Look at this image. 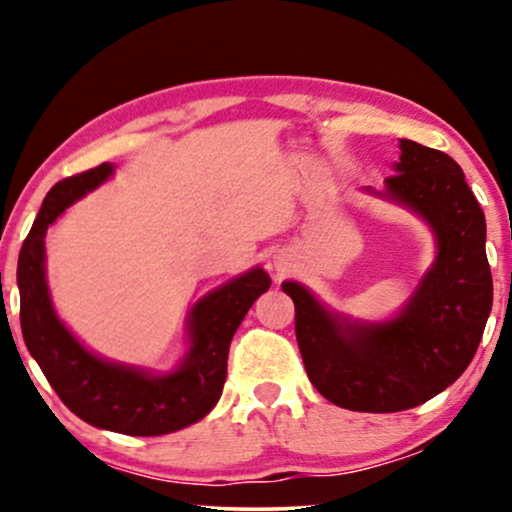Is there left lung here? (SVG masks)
Segmentation results:
<instances>
[{
  "mask_svg": "<svg viewBox=\"0 0 512 512\" xmlns=\"http://www.w3.org/2000/svg\"><path fill=\"white\" fill-rule=\"evenodd\" d=\"M384 198L429 221L438 240L433 268L396 319L349 324L305 286L284 282L296 305V340L314 389L340 408L398 412L450 387L478 352L492 312L485 214L447 153L401 139Z\"/></svg>",
  "mask_w": 512,
  "mask_h": 512,
  "instance_id": "1",
  "label": "left lung"
}]
</instances>
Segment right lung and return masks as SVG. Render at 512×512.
<instances>
[{
    "instance_id": "right-lung-1",
    "label": "right lung",
    "mask_w": 512,
    "mask_h": 512,
    "mask_svg": "<svg viewBox=\"0 0 512 512\" xmlns=\"http://www.w3.org/2000/svg\"><path fill=\"white\" fill-rule=\"evenodd\" d=\"M102 163L48 191L18 256L20 328L25 345L60 401L83 422L125 436H165L191 426L219 401L230 340L254 300L270 289L263 268L244 272L200 300L191 312V352L179 370L153 377L144 370L97 359L58 319L48 296L44 237L51 223L109 177Z\"/></svg>"
}]
</instances>
